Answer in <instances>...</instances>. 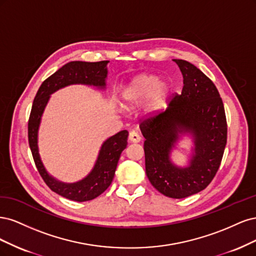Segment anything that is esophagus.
<instances>
[{
	"instance_id": "1",
	"label": "esophagus",
	"mask_w": 256,
	"mask_h": 256,
	"mask_svg": "<svg viewBox=\"0 0 256 256\" xmlns=\"http://www.w3.org/2000/svg\"><path fill=\"white\" fill-rule=\"evenodd\" d=\"M128 139L132 142H139L140 140H142V137H140V135L137 133V132L132 130L128 135Z\"/></svg>"
}]
</instances>
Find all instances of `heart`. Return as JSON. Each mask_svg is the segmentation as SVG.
Wrapping results in <instances>:
<instances>
[{
    "label": "heart",
    "instance_id": "heart-1",
    "mask_svg": "<svg viewBox=\"0 0 256 256\" xmlns=\"http://www.w3.org/2000/svg\"><path fill=\"white\" fill-rule=\"evenodd\" d=\"M171 87L166 80H158L154 74H140L132 80L122 92L126 105L135 106L146 100L144 110L148 114L160 112L167 104Z\"/></svg>",
    "mask_w": 256,
    "mask_h": 256
}]
</instances>
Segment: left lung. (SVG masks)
Returning a JSON list of instances; mask_svg holds the SVG:
<instances>
[{
    "instance_id": "left-lung-1",
    "label": "left lung",
    "mask_w": 256,
    "mask_h": 256,
    "mask_svg": "<svg viewBox=\"0 0 256 256\" xmlns=\"http://www.w3.org/2000/svg\"><path fill=\"white\" fill-rule=\"evenodd\" d=\"M183 74V89L164 112L140 123L146 173L154 188L173 199L200 192L208 186L219 169L226 144L224 106L216 86L196 66L173 60ZM194 142L188 166L180 168L170 160L182 134Z\"/></svg>"
}]
</instances>
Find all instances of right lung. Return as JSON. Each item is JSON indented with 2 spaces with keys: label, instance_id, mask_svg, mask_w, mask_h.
<instances>
[{
  "label": "right lung",
  "instance_id": "add662e5",
  "mask_svg": "<svg viewBox=\"0 0 256 256\" xmlns=\"http://www.w3.org/2000/svg\"><path fill=\"white\" fill-rule=\"evenodd\" d=\"M108 62V60H103L96 62H70L66 64L41 84L32 102L28 120V144L32 158L41 178L51 190L72 201L85 202L92 200L110 187L120 155L128 146V132L123 130L105 140L98 151L92 170L83 180L76 183H64L48 174L41 162L38 150V130L41 117L50 100V96L66 86L82 84L105 89Z\"/></svg>",
  "mask_w": 256,
  "mask_h": 256
}]
</instances>
